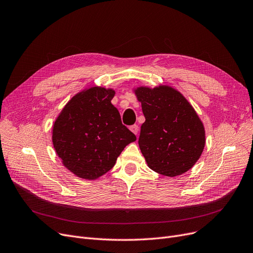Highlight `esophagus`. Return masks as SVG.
Returning a JSON list of instances; mask_svg holds the SVG:
<instances>
[{"label": "esophagus", "instance_id": "esophagus-1", "mask_svg": "<svg viewBox=\"0 0 253 253\" xmlns=\"http://www.w3.org/2000/svg\"><path fill=\"white\" fill-rule=\"evenodd\" d=\"M129 129L132 130V132L135 134V135H137L138 134V130H139V126H137V125H134V126H129Z\"/></svg>", "mask_w": 253, "mask_h": 253}]
</instances>
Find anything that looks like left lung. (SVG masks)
I'll return each mask as SVG.
<instances>
[{
  "instance_id": "1",
  "label": "left lung",
  "mask_w": 253,
  "mask_h": 253,
  "mask_svg": "<svg viewBox=\"0 0 253 253\" xmlns=\"http://www.w3.org/2000/svg\"><path fill=\"white\" fill-rule=\"evenodd\" d=\"M135 93L145 117L138 143L148 167L166 176L186 172L206 143L204 125L193 107L169 86L140 87Z\"/></svg>"
}]
</instances>
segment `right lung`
Instances as JSON below:
<instances>
[{
  "label": "right lung",
  "instance_id": "obj_1",
  "mask_svg": "<svg viewBox=\"0 0 253 253\" xmlns=\"http://www.w3.org/2000/svg\"><path fill=\"white\" fill-rule=\"evenodd\" d=\"M112 89L92 87L69 100L53 126V144L64 166L79 177L95 179L116 163L136 136L111 104Z\"/></svg>",
  "mask_w": 253,
  "mask_h": 253
}]
</instances>
